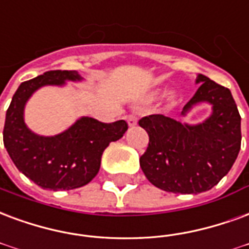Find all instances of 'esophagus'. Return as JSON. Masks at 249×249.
<instances>
[{"label": "esophagus", "mask_w": 249, "mask_h": 249, "mask_svg": "<svg viewBox=\"0 0 249 249\" xmlns=\"http://www.w3.org/2000/svg\"><path fill=\"white\" fill-rule=\"evenodd\" d=\"M125 120L128 121L129 126H134V125L137 124V116L134 115V113H129V115L125 116Z\"/></svg>", "instance_id": "esophagus-1"}]
</instances>
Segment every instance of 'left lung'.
Instances as JSON below:
<instances>
[{"instance_id":"1","label":"left lung","mask_w":249,"mask_h":249,"mask_svg":"<svg viewBox=\"0 0 249 249\" xmlns=\"http://www.w3.org/2000/svg\"><path fill=\"white\" fill-rule=\"evenodd\" d=\"M196 83L199 88L181 115L207 101L213 115L204 123L182 124L163 115L145 116L139 121L149 134L140 166L152 185L174 194L211 190L232 167L242 143V117L231 91L200 73Z\"/></svg>"}]
</instances>
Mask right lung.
Here are the masks:
<instances>
[{
    "mask_svg": "<svg viewBox=\"0 0 249 249\" xmlns=\"http://www.w3.org/2000/svg\"><path fill=\"white\" fill-rule=\"evenodd\" d=\"M66 80H80V76L76 71L55 70L22 83L7 108L3 126V145L17 169L46 190H72L87 185L99 173L107 146L128 129L124 120L101 123L82 117L54 137L33 133L23 121L27 99L39 87L62 86Z\"/></svg>",
    "mask_w": 249,
    "mask_h": 249,
    "instance_id": "1",
    "label": "right lung"
}]
</instances>
